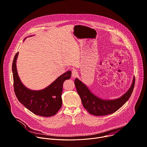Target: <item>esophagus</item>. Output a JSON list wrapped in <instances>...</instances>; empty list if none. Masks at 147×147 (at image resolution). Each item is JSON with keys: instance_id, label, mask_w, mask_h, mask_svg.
Returning a JSON list of instances; mask_svg holds the SVG:
<instances>
[{"instance_id": "obj_1", "label": "esophagus", "mask_w": 147, "mask_h": 147, "mask_svg": "<svg viewBox=\"0 0 147 147\" xmlns=\"http://www.w3.org/2000/svg\"><path fill=\"white\" fill-rule=\"evenodd\" d=\"M78 75V71L75 69H73L72 71V77L75 78Z\"/></svg>"}]
</instances>
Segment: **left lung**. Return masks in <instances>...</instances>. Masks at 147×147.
<instances>
[{
	"mask_svg": "<svg viewBox=\"0 0 147 147\" xmlns=\"http://www.w3.org/2000/svg\"><path fill=\"white\" fill-rule=\"evenodd\" d=\"M135 78H133L129 89L119 98L113 100H104L92 93L88 87L79 79H75V85L84 108L90 114L104 116L114 113L122 107L129 99L134 89Z\"/></svg>",
	"mask_w": 147,
	"mask_h": 147,
	"instance_id": "1",
	"label": "left lung"
}]
</instances>
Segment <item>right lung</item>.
Wrapping results in <instances>:
<instances>
[{
	"label": "right lung",
	"mask_w": 147,
	"mask_h": 147,
	"mask_svg": "<svg viewBox=\"0 0 147 147\" xmlns=\"http://www.w3.org/2000/svg\"><path fill=\"white\" fill-rule=\"evenodd\" d=\"M18 55V52L14 58L12 65L14 90L17 99L24 107L36 115L43 117L54 115L62 106L63 83L65 80L70 79L71 71H68L60 75L42 90H32L25 87L18 76L16 66Z\"/></svg>",
	"instance_id": "obj_1"
}]
</instances>
